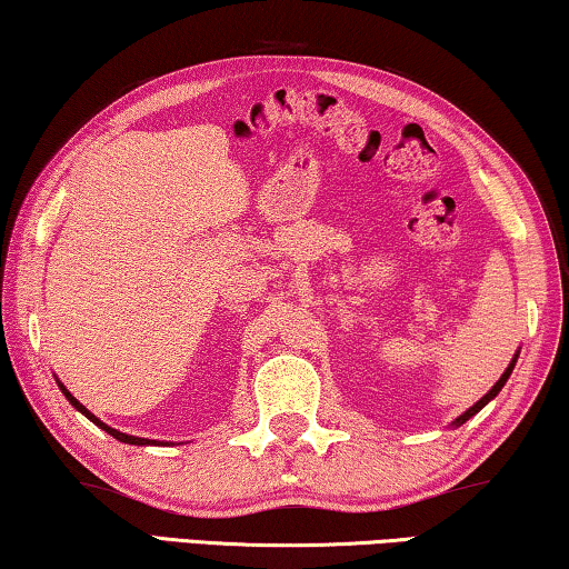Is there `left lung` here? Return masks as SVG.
Here are the masks:
<instances>
[{
  "label": "left lung",
  "mask_w": 569,
  "mask_h": 569,
  "mask_svg": "<svg viewBox=\"0 0 569 569\" xmlns=\"http://www.w3.org/2000/svg\"><path fill=\"white\" fill-rule=\"evenodd\" d=\"M513 362H516V358H513ZM513 362H511V366H508V368H506V372H503V376H501V380H498V383H496L493 388H490V391H488L486 396H482V398H480V401L472 406V409H468V411H465L460 419H455V427H460V423H465V421H468V419H472V417H475V413H478V411L482 409V406H486V403L490 401V398H496V396H498V391H501V388L506 386V380H508V376H511V370H513Z\"/></svg>",
  "instance_id": "obj_1"
}]
</instances>
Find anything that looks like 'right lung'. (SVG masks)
Returning <instances> with one entry per match:
<instances>
[{
  "label": "right lung",
  "instance_id": "right-lung-1",
  "mask_svg": "<svg viewBox=\"0 0 569 569\" xmlns=\"http://www.w3.org/2000/svg\"><path fill=\"white\" fill-rule=\"evenodd\" d=\"M61 391L66 393V398H68V401H71V406H76V409H79V411L83 413V417H87V419H91V421H94L99 429H104V431H107V435H112L114 439H120V442H124V445H156V442H150V439H142V437H132V435H122V431H117V429H112V427H107V423H104V421H99V419L94 417V413H91V411H87V409H83V406H81L79 401H76V398H73L71 393H68L63 386H61Z\"/></svg>",
  "mask_w": 569,
  "mask_h": 569
}]
</instances>
